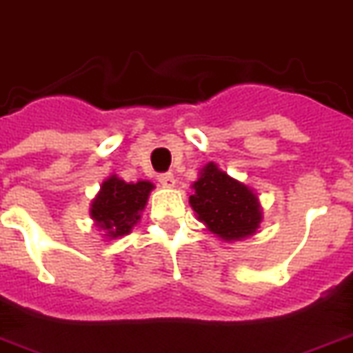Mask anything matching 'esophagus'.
<instances>
[{"instance_id":"esophagus-1","label":"esophagus","mask_w":353,"mask_h":353,"mask_svg":"<svg viewBox=\"0 0 353 353\" xmlns=\"http://www.w3.org/2000/svg\"><path fill=\"white\" fill-rule=\"evenodd\" d=\"M158 181L161 183L165 188H172V186L176 185V179H174V174H172V172H163V174H159Z\"/></svg>"}]
</instances>
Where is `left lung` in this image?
<instances>
[{"instance_id": "1", "label": "left lung", "mask_w": 353, "mask_h": 353, "mask_svg": "<svg viewBox=\"0 0 353 353\" xmlns=\"http://www.w3.org/2000/svg\"><path fill=\"white\" fill-rule=\"evenodd\" d=\"M190 206L210 232L226 242L242 241L253 235L262 222L256 195L250 186L230 177L215 163L201 170L192 185Z\"/></svg>"}]
</instances>
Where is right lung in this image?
Masks as SVG:
<instances>
[{"instance_id": "right-lung-1", "label": "right lung", "mask_w": 353, "mask_h": 353, "mask_svg": "<svg viewBox=\"0 0 353 353\" xmlns=\"http://www.w3.org/2000/svg\"><path fill=\"white\" fill-rule=\"evenodd\" d=\"M152 183H125L118 176H111L102 183L99 195L91 204V219L105 232L109 239L127 235L140 221Z\"/></svg>"}]
</instances>
